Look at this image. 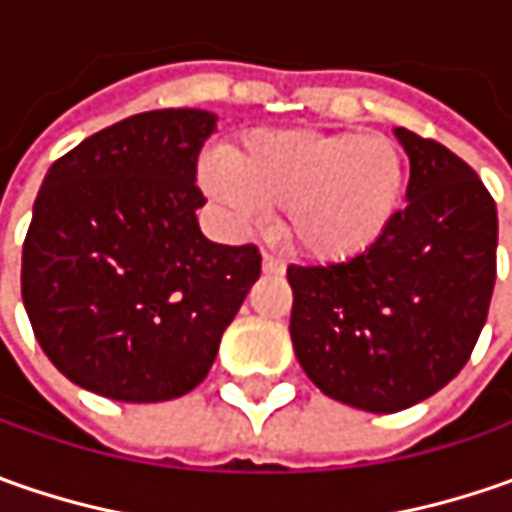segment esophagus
Segmentation results:
<instances>
[{
  "label": "esophagus",
  "mask_w": 512,
  "mask_h": 512,
  "mask_svg": "<svg viewBox=\"0 0 512 512\" xmlns=\"http://www.w3.org/2000/svg\"><path fill=\"white\" fill-rule=\"evenodd\" d=\"M262 270L265 273H285V262L279 256H273V253H265L262 256Z\"/></svg>",
  "instance_id": "34e87169"
}]
</instances>
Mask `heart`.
Segmentation results:
<instances>
[{"instance_id":"heart-1","label":"heart","mask_w":512,"mask_h":512,"mask_svg":"<svg viewBox=\"0 0 512 512\" xmlns=\"http://www.w3.org/2000/svg\"><path fill=\"white\" fill-rule=\"evenodd\" d=\"M199 179L236 222L282 207V236L296 253L344 262L393 225L407 168L399 145L379 133L256 130L230 159H207Z\"/></svg>"}]
</instances>
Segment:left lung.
Segmentation results:
<instances>
[{
	"instance_id": "8db88e82",
	"label": "left lung",
	"mask_w": 512,
	"mask_h": 512,
	"mask_svg": "<svg viewBox=\"0 0 512 512\" xmlns=\"http://www.w3.org/2000/svg\"><path fill=\"white\" fill-rule=\"evenodd\" d=\"M410 156L407 205L364 253L287 267L290 339L307 379L336 402L396 413L459 376L487 322L499 216L476 170L396 128Z\"/></svg>"
}]
</instances>
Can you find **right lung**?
Instances as JSON below:
<instances>
[{
  "label": "right lung",
  "instance_id": "add662e5",
  "mask_svg": "<svg viewBox=\"0 0 512 512\" xmlns=\"http://www.w3.org/2000/svg\"><path fill=\"white\" fill-rule=\"evenodd\" d=\"M216 113H136L50 165L22 247L36 342L70 382L168 402L202 382L262 273L253 245L205 239L196 159Z\"/></svg>",
  "mask_w": 512,
  "mask_h": 512
}]
</instances>
